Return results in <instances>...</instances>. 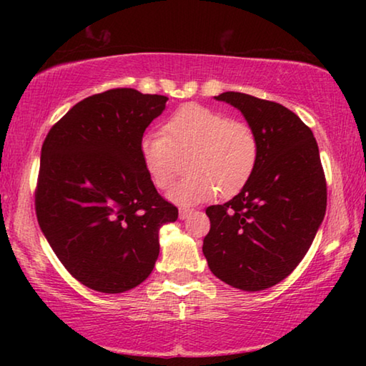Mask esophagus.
<instances>
[{
  "label": "esophagus",
  "mask_w": 366,
  "mask_h": 366,
  "mask_svg": "<svg viewBox=\"0 0 366 366\" xmlns=\"http://www.w3.org/2000/svg\"><path fill=\"white\" fill-rule=\"evenodd\" d=\"M192 212H194V209H190V208H181V209H179V219H185Z\"/></svg>",
  "instance_id": "1"
}]
</instances>
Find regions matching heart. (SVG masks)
I'll list each match as a JSON object with an SVG mask.
<instances>
[{"label": "heart", "mask_w": 366, "mask_h": 366, "mask_svg": "<svg viewBox=\"0 0 366 366\" xmlns=\"http://www.w3.org/2000/svg\"><path fill=\"white\" fill-rule=\"evenodd\" d=\"M142 159L158 189L166 190L189 157V174L169 197L181 205L232 197L249 182L258 163L257 132L242 121L229 119L202 104H184L166 121L163 132L142 139Z\"/></svg>", "instance_id": "b5f03b06"}]
</instances>
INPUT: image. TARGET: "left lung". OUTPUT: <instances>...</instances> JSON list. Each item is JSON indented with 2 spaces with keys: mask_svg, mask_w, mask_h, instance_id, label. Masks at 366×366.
Returning <instances> with one entry per match:
<instances>
[{
  "mask_svg": "<svg viewBox=\"0 0 366 366\" xmlns=\"http://www.w3.org/2000/svg\"><path fill=\"white\" fill-rule=\"evenodd\" d=\"M257 132L258 163L242 190L212 205L203 255L216 277L257 292L292 272L305 257L326 213V179L312 129L280 103L224 92Z\"/></svg>",
  "mask_w": 366,
  "mask_h": 366,
  "instance_id": "1",
  "label": "left lung"
}]
</instances>
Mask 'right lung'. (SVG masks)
I'll return each mask as SVG.
<instances>
[{
    "label": "right lung",
    "instance_id": "1",
    "mask_svg": "<svg viewBox=\"0 0 366 366\" xmlns=\"http://www.w3.org/2000/svg\"><path fill=\"white\" fill-rule=\"evenodd\" d=\"M168 98L113 89L72 107L41 147L35 212L64 268L104 294L137 287L159 255V229L177 219L142 159L145 129Z\"/></svg>",
    "mask_w": 366,
    "mask_h": 366
}]
</instances>
